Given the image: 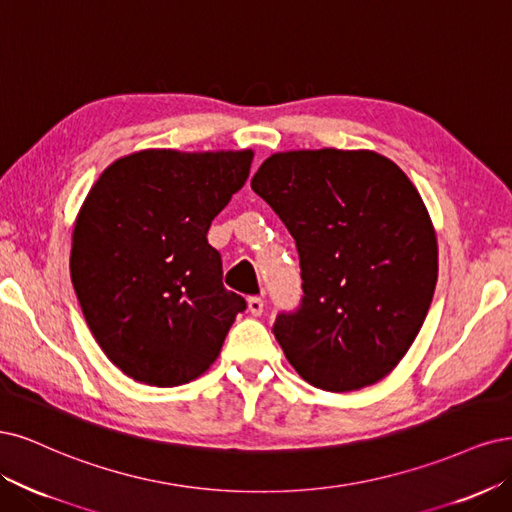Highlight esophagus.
<instances>
[{
  "label": "esophagus",
  "mask_w": 512,
  "mask_h": 512,
  "mask_svg": "<svg viewBox=\"0 0 512 512\" xmlns=\"http://www.w3.org/2000/svg\"><path fill=\"white\" fill-rule=\"evenodd\" d=\"M246 304H249V310H251L253 317H259L263 312V306H266L261 298H249V302H246Z\"/></svg>",
  "instance_id": "34e87169"
}]
</instances>
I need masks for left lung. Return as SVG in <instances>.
Masks as SVG:
<instances>
[{"instance_id": "8db88e82", "label": "left lung", "mask_w": 512, "mask_h": 512, "mask_svg": "<svg viewBox=\"0 0 512 512\" xmlns=\"http://www.w3.org/2000/svg\"><path fill=\"white\" fill-rule=\"evenodd\" d=\"M253 191L298 244L304 298L274 336L323 391L370 387L400 364L430 310L438 240L417 187L374 151H285L261 163Z\"/></svg>"}]
</instances>
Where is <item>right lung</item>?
<instances>
[{
    "instance_id": "add662e5",
    "label": "right lung",
    "mask_w": 512,
    "mask_h": 512,
    "mask_svg": "<svg viewBox=\"0 0 512 512\" xmlns=\"http://www.w3.org/2000/svg\"><path fill=\"white\" fill-rule=\"evenodd\" d=\"M253 155L144 148L112 161L82 202L72 285L93 338L134 381H195L246 308L223 287L206 234L249 178Z\"/></svg>"
}]
</instances>
